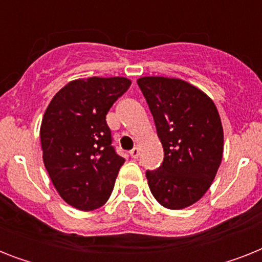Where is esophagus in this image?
I'll use <instances>...</instances> for the list:
<instances>
[{"instance_id": "obj_1", "label": "esophagus", "mask_w": 262, "mask_h": 262, "mask_svg": "<svg viewBox=\"0 0 262 262\" xmlns=\"http://www.w3.org/2000/svg\"><path fill=\"white\" fill-rule=\"evenodd\" d=\"M130 156L132 158H133V159H137V158H139L140 156V149L137 147H135L133 148V149H132L130 151Z\"/></svg>"}]
</instances>
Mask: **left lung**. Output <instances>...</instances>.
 I'll use <instances>...</instances> for the list:
<instances>
[{
    "label": "left lung",
    "mask_w": 262,
    "mask_h": 262,
    "mask_svg": "<svg viewBox=\"0 0 262 262\" xmlns=\"http://www.w3.org/2000/svg\"><path fill=\"white\" fill-rule=\"evenodd\" d=\"M137 84L164 151L162 166L145 174L148 186L164 208L190 207L211 187L222 163L219 111L205 92L181 79L145 76Z\"/></svg>",
    "instance_id": "left-lung-1"
}]
</instances>
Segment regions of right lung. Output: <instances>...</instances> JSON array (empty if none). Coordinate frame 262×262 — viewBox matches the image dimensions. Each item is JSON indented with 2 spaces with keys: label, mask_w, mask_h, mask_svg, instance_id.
Here are the masks:
<instances>
[{
  "label": "right lung",
  "mask_w": 262,
  "mask_h": 262,
  "mask_svg": "<svg viewBox=\"0 0 262 262\" xmlns=\"http://www.w3.org/2000/svg\"><path fill=\"white\" fill-rule=\"evenodd\" d=\"M126 77L77 79L54 95L40 125L43 163L55 190L80 211L110 197L125 163L111 145L106 115L130 87Z\"/></svg>",
  "instance_id": "add662e5"
}]
</instances>
